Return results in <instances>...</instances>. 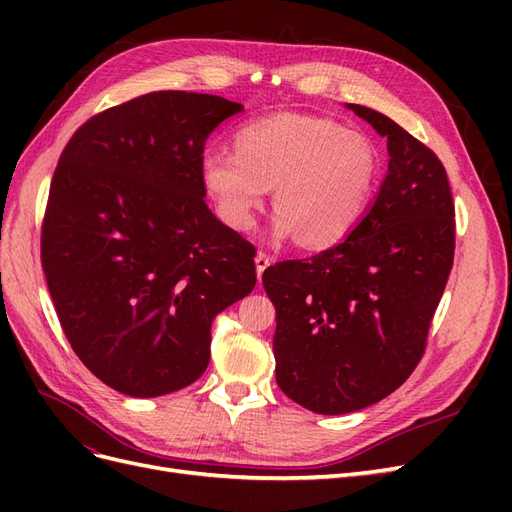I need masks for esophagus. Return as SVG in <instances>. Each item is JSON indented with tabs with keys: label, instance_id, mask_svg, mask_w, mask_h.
I'll list each match as a JSON object with an SVG mask.
<instances>
[{
	"label": "esophagus",
	"instance_id": "obj_1",
	"mask_svg": "<svg viewBox=\"0 0 512 512\" xmlns=\"http://www.w3.org/2000/svg\"><path fill=\"white\" fill-rule=\"evenodd\" d=\"M271 256L265 254V252H258L256 254V273H258V280H262V273H265V269L271 265Z\"/></svg>",
	"mask_w": 512,
	"mask_h": 512
}]
</instances>
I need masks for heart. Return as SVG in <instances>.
Wrapping results in <instances>:
<instances>
[{"label":"heart","instance_id":"obj_1","mask_svg":"<svg viewBox=\"0 0 512 512\" xmlns=\"http://www.w3.org/2000/svg\"><path fill=\"white\" fill-rule=\"evenodd\" d=\"M378 175V151L365 134L309 115L252 121L237 132V149L209 145L200 153V179L224 224L252 228L273 188V235H299L305 247L350 235L369 209Z\"/></svg>","mask_w":512,"mask_h":512}]
</instances>
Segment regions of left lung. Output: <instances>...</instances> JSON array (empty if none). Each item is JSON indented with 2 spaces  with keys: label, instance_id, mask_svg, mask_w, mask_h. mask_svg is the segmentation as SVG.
Returning a JSON list of instances; mask_svg holds the SVG:
<instances>
[{
  "label": "left lung",
  "instance_id": "obj_1",
  "mask_svg": "<svg viewBox=\"0 0 512 512\" xmlns=\"http://www.w3.org/2000/svg\"><path fill=\"white\" fill-rule=\"evenodd\" d=\"M386 138L389 173L350 235L262 273L275 305V380L318 414L367 408L404 384L421 361L455 256V205L436 153L361 104Z\"/></svg>",
  "mask_w": 512,
  "mask_h": 512
}]
</instances>
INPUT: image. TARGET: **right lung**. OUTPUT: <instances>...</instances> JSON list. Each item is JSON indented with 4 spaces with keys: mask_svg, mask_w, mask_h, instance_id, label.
Listing matches in <instances>:
<instances>
[{
    "mask_svg": "<svg viewBox=\"0 0 512 512\" xmlns=\"http://www.w3.org/2000/svg\"><path fill=\"white\" fill-rule=\"evenodd\" d=\"M243 104L153 91L85 121L61 151L42 269L83 365L160 397L209 365L211 322L256 286V250L205 203L200 153Z\"/></svg>",
    "mask_w": 512,
    "mask_h": 512,
    "instance_id": "right-lung-1",
    "label": "right lung"
}]
</instances>
